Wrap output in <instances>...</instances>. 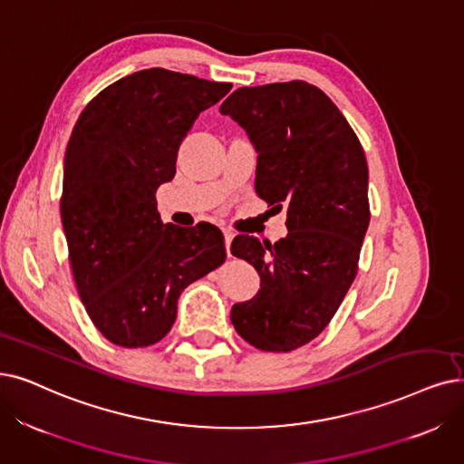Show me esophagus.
I'll list each match as a JSON object with an SVG mask.
<instances>
[{
	"label": "esophagus",
	"mask_w": 464,
	"mask_h": 464,
	"mask_svg": "<svg viewBox=\"0 0 464 464\" xmlns=\"http://www.w3.org/2000/svg\"><path fill=\"white\" fill-rule=\"evenodd\" d=\"M222 232H225V244H227V253H228V256H232V255H230V244H232V239H234V232H232L230 228H225V230H222Z\"/></svg>",
	"instance_id": "34e87169"
}]
</instances>
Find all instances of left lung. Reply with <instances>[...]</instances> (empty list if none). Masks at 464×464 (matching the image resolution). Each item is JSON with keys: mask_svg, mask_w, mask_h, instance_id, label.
I'll list each match as a JSON object with an SVG mask.
<instances>
[{"mask_svg": "<svg viewBox=\"0 0 464 464\" xmlns=\"http://www.w3.org/2000/svg\"><path fill=\"white\" fill-rule=\"evenodd\" d=\"M220 114L256 148L255 192L287 211V236L261 244L239 234L232 255L251 263L261 289L230 320L258 350L291 352L316 339L358 274L369 227L367 160L341 110L316 85L295 80L239 87Z\"/></svg>", "mask_w": 464, "mask_h": 464, "instance_id": "obj_1", "label": "left lung"}]
</instances>
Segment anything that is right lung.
<instances>
[{
	"label": "right lung",
	"instance_id": "right-lung-1",
	"mask_svg": "<svg viewBox=\"0 0 464 464\" xmlns=\"http://www.w3.org/2000/svg\"><path fill=\"white\" fill-rule=\"evenodd\" d=\"M232 83L148 68L102 89L80 114L64 156L61 218L87 316L123 348L168 335L184 287L227 258L209 222L163 225L156 190L199 112Z\"/></svg>",
	"mask_w": 464,
	"mask_h": 464
}]
</instances>
